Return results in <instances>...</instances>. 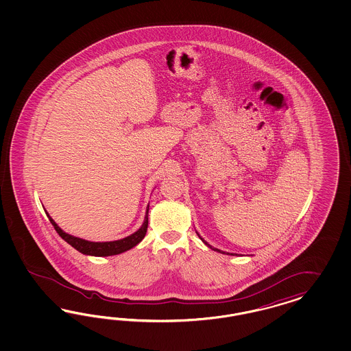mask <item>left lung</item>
I'll return each mask as SVG.
<instances>
[{"mask_svg": "<svg viewBox=\"0 0 351 351\" xmlns=\"http://www.w3.org/2000/svg\"><path fill=\"white\" fill-rule=\"evenodd\" d=\"M198 235H199V234H198ZM203 242H204V241H203ZM204 243H206V242H204ZM206 245H207V243H206ZM210 247H211V245H210ZM211 248H213V247H211ZM216 251H217V252H221L220 250H216Z\"/></svg>", "mask_w": 351, "mask_h": 351, "instance_id": "obj_1", "label": "left lung"}]
</instances>
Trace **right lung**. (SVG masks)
I'll return each instance as SVG.
<instances>
[{
    "mask_svg": "<svg viewBox=\"0 0 351 351\" xmlns=\"http://www.w3.org/2000/svg\"><path fill=\"white\" fill-rule=\"evenodd\" d=\"M148 211L149 207L147 208V215H145L144 223L141 225V228L138 229V232L131 234L130 237H126L123 239L113 241V242H88V241H85V239H81V238H77V237H73V235H69V234L63 232L56 225L53 219L49 216V213H46L49 216L50 223H53V229L58 232V234L63 238L66 243H69L72 247H75L77 251H80V252H82L85 255L112 256L118 255V254H122V252H125L128 250H131L132 247H135V245L143 241V238L147 234V229H148Z\"/></svg>",
    "mask_w": 351,
    "mask_h": 351,
    "instance_id": "1",
    "label": "right lung"
}]
</instances>
